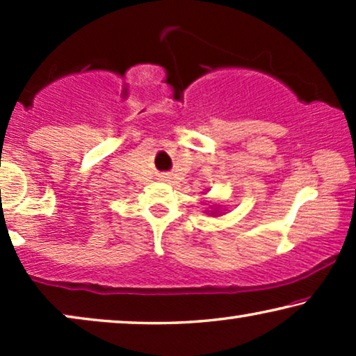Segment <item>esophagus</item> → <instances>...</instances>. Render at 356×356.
Masks as SVG:
<instances>
[{
    "instance_id": "34e87169",
    "label": "esophagus",
    "mask_w": 356,
    "mask_h": 356,
    "mask_svg": "<svg viewBox=\"0 0 356 356\" xmlns=\"http://www.w3.org/2000/svg\"><path fill=\"white\" fill-rule=\"evenodd\" d=\"M160 179H162V181H170V177L168 175H160Z\"/></svg>"
}]
</instances>
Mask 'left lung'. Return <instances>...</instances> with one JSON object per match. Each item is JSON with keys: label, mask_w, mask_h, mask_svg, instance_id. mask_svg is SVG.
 <instances>
[{"label": "left lung", "mask_w": 356, "mask_h": 356, "mask_svg": "<svg viewBox=\"0 0 356 356\" xmlns=\"http://www.w3.org/2000/svg\"><path fill=\"white\" fill-rule=\"evenodd\" d=\"M207 202V201H206ZM223 211H225V209H223ZM206 213H209V216H213V217H217V216H222L223 212H220V206H213V207H209V209H206V211H204Z\"/></svg>", "instance_id": "left-lung-1"}]
</instances>
